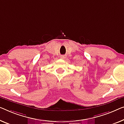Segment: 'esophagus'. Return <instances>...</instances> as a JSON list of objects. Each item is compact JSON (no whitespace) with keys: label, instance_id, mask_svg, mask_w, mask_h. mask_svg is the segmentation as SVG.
<instances>
[{"label":"esophagus","instance_id":"1","mask_svg":"<svg viewBox=\"0 0 124 124\" xmlns=\"http://www.w3.org/2000/svg\"><path fill=\"white\" fill-rule=\"evenodd\" d=\"M60 57H61V58H62V59H64L66 58V56L65 55H61Z\"/></svg>","mask_w":124,"mask_h":124}]
</instances>
